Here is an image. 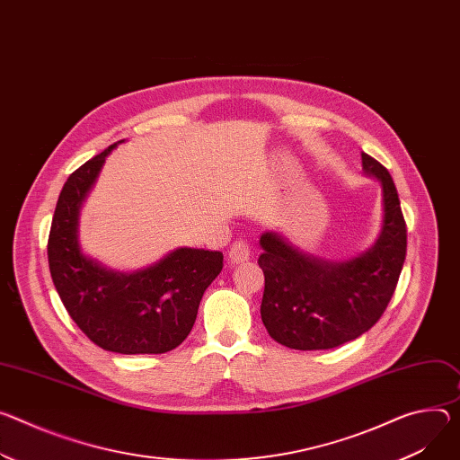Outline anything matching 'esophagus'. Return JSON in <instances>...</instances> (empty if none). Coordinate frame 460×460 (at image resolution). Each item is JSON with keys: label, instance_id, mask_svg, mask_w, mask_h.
Segmentation results:
<instances>
[{"label": "esophagus", "instance_id": "1", "mask_svg": "<svg viewBox=\"0 0 460 460\" xmlns=\"http://www.w3.org/2000/svg\"><path fill=\"white\" fill-rule=\"evenodd\" d=\"M249 257H252V252H249V243L245 240H236L231 245V249H229V262L231 264L247 262Z\"/></svg>", "mask_w": 460, "mask_h": 460}]
</instances>
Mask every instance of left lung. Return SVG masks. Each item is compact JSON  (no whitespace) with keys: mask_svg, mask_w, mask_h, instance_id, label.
<instances>
[{"mask_svg":"<svg viewBox=\"0 0 460 460\" xmlns=\"http://www.w3.org/2000/svg\"><path fill=\"white\" fill-rule=\"evenodd\" d=\"M363 172L382 187V229L358 257L328 261L266 231L259 266L266 286L261 315L270 336L296 350H326L370 330L385 312L405 261L407 229L394 181L384 164L361 154Z\"/></svg>","mask_w":460,"mask_h":460,"instance_id":"obj_1","label":"left lung"}]
</instances>
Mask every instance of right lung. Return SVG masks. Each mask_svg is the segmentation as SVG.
<instances>
[{"instance_id": "obj_1", "label": "right lung", "mask_w": 460, "mask_h": 460, "mask_svg": "<svg viewBox=\"0 0 460 460\" xmlns=\"http://www.w3.org/2000/svg\"><path fill=\"white\" fill-rule=\"evenodd\" d=\"M119 143L64 183L49 233V270L71 319L95 345L117 354H163L189 336L203 291L224 268V255L178 247L143 270L119 271L82 252L80 208Z\"/></svg>"}]
</instances>
